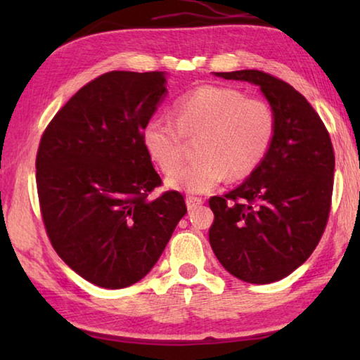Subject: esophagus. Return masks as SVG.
<instances>
[{"label":"esophagus","instance_id":"obj_1","mask_svg":"<svg viewBox=\"0 0 360 360\" xmlns=\"http://www.w3.org/2000/svg\"><path fill=\"white\" fill-rule=\"evenodd\" d=\"M186 203H187V210H195L197 208V206H200L203 203V198H200V197H191V195H188V197L186 198Z\"/></svg>","mask_w":360,"mask_h":360}]
</instances>
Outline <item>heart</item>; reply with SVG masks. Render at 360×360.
Instances as JSON below:
<instances>
[{"label": "heart", "mask_w": 360, "mask_h": 360, "mask_svg": "<svg viewBox=\"0 0 360 360\" xmlns=\"http://www.w3.org/2000/svg\"><path fill=\"white\" fill-rule=\"evenodd\" d=\"M174 115H155L144 125L146 152L163 173L180 165L184 133L199 134L200 158L168 179L188 193H205L227 178L241 179L257 169L276 133V112L270 101L246 96L227 85H200L174 101Z\"/></svg>", "instance_id": "b5f03b06"}]
</instances>
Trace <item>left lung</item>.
I'll return each instance as SVG.
<instances>
[{
  "label": "left lung",
  "instance_id": "8db88e82",
  "mask_svg": "<svg viewBox=\"0 0 360 360\" xmlns=\"http://www.w3.org/2000/svg\"><path fill=\"white\" fill-rule=\"evenodd\" d=\"M259 85L276 112V133L240 187L210 198V245L230 275L268 284L290 275L321 241L330 214L335 154L319 114L288 82L259 70L214 72Z\"/></svg>",
  "mask_w": 360,
  "mask_h": 360
}]
</instances>
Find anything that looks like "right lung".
I'll list each match as a JSON object with an SVG mask.
<instances>
[{"label": "right lung", "mask_w": 360, "mask_h": 360, "mask_svg": "<svg viewBox=\"0 0 360 360\" xmlns=\"http://www.w3.org/2000/svg\"><path fill=\"white\" fill-rule=\"evenodd\" d=\"M160 71H109L71 96L42 133L36 187L52 248L89 283L122 289L150 271L187 212L141 139L165 95Z\"/></svg>", "instance_id": "right-lung-1"}]
</instances>
